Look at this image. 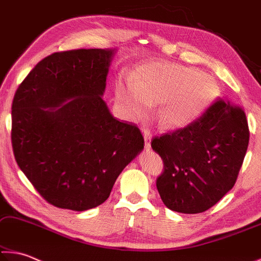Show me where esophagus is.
Listing matches in <instances>:
<instances>
[{"instance_id": "esophagus-1", "label": "esophagus", "mask_w": 261, "mask_h": 261, "mask_svg": "<svg viewBox=\"0 0 261 261\" xmlns=\"http://www.w3.org/2000/svg\"><path fill=\"white\" fill-rule=\"evenodd\" d=\"M152 134L149 130H144V138H145V149L148 151L151 148V143H149V139H151Z\"/></svg>"}]
</instances>
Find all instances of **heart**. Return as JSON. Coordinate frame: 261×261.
Wrapping results in <instances>:
<instances>
[{
    "label": "heart",
    "instance_id": "b5f03b06",
    "mask_svg": "<svg viewBox=\"0 0 261 261\" xmlns=\"http://www.w3.org/2000/svg\"><path fill=\"white\" fill-rule=\"evenodd\" d=\"M218 93V84L200 70L167 63L145 65L135 83L116 86L118 102L134 117L145 116L149 105L163 103L160 121L167 127L187 125Z\"/></svg>",
    "mask_w": 261,
    "mask_h": 261
}]
</instances>
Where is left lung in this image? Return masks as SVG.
Segmentation results:
<instances>
[{
	"mask_svg": "<svg viewBox=\"0 0 261 261\" xmlns=\"http://www.w3.org/2000/svg\"><path fill=\"white\" fill-rule=\"evenodd\" d=\"M246 115L216 99L187 126L155 136L151 146L163 161L156 188L168 208L197 214L235 185L249 146Z\"/></svg>",
	"mask_w": 261,
	"mask_h": 261,
	"instance_id": "8db88e82",
	"label": "left lung"
}]
</instances>
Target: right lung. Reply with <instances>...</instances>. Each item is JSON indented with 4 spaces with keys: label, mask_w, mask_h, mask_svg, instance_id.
Listing matches in <instances>:
<instances>
[{
    "label": "right lung",
    "mask_w": 261,
    "mask_h": 261,
    "mask_svg": "<svg viewBox=\"0 0 261 261\" xmlns=\"http://www.w3.org/2000/svg\"><path fill=\"white\" fill-rule=\"evenodd\" d=\"M114 53H54L31 70L15 93L11 143L17 165L59 208L86 211L102 204L144 148L138 126L116 120L101 98Z\"/></svg>",
    "instance_id": "1"
}]
</instances>
